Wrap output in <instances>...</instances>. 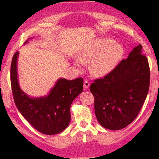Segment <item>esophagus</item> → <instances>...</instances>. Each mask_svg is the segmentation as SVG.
Segmentation results:
<instances>
[{
  "instance_id": "obj_1",
  "label": "esophagus",
  "mask_w": 159,
  "mask_h": 159,
  "mask_svg": "<svg viewBox=\"0 0 159 159\" xmlns=\"http://www.w3.org/2000/svg\"><path fill=\"white\" fill-rule=\"evenodd\" d=\"M89 85H90V84H89V83L88 81H87V80H85V81L84 82L83 87H84V89H88Z\"/></svg>"
}]
</instances>
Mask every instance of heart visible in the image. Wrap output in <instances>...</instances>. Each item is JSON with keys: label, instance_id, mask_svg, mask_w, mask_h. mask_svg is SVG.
<instances>
[{"label": "heart", "instance_id": "heart-1", "mask_svg": "<svg viewBox=\"0 0 159 159\" xmlns=\"http://www.w3.org/2000/svg\"><path fill=\"white\" fill-rule=\"evenodd\" d=\"M124 53L120 43L111 39H102L80 52L78 58L82 62H89V69L93 76H104L111 72L119 63ZM79 66V63L76 62Z\"/></svg>", "mask_w": 159, "mask_h": 159}]
</instances>
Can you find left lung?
<instances>
[{
  "label": "left lung",
  "mask_w": 159,
  "mask_h": 159,
  "mask_svg": "<svg viewBox=\"0 0 159 159\" xmlns=\"http://www.w3.org/2000/svg\"><path fill=\"white\" fill-rule=\"evenodd\" d=\"M150 76L149 63L139 44L110 73L94 80L90 91L101 126L116 130L133 122L146 100Z\"/></svg>",
  "instance_id": "left-lung-1"
}]
</instances>
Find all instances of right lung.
<instances>
[{
    "instance_id": "obj_1",
    "label": "right lung",
    "mask_w": 159,
    "mask_h": 159,
    "mask_svg": "<svg viewBox=\"0 0 159 159\" xmlns=\"http://www.w3.org/2000/svg\"><path fill=\"white\" fill-rule=\"evenodd\" d=\"M18 55L19 52L14 54L11 65V89L17 108L22 116L40 133L45 134L61 133L70 123L71 104L83 92V79H59L48 95L31 98L19 86L17 72Z\"/></svg>"
}]
</instances>
